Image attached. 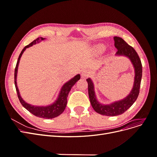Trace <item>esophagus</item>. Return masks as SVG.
Returning <instances> with one entry per match:
<instances>
[{"label": "esophagus", "instance_id": "esophagus-1", "mask_svg": "<svg viewBox=\"0 0 157 157\" xmlns=\"http://www.w3.org/2000/svg\"><path fill=\"white\" fill-rule=\"evenodd\" d=\"M90 75V73L89 72L88 70H84L82 72L81 76H82V78H85V77H88Z\"/></svg>", "mask_w": 157, "mask_h": 157}]
</instances>
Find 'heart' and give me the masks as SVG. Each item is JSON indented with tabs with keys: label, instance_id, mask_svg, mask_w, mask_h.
<instances>
[{
	"label": "heart",
	"instance_id": "1",
	"mask_svg": "<svg viewBox=\"0 0 157 157\" xmlns=\"http://www.w3.org/2000/svg\"><path fill=\"white\" fill-rule=\"evenodd\" d=\"M103 49H104V47L102 45H98L96 47V50L98 51H102V50H103Z\"/></svg>",
	"mask_w": 157,
	"mask_h": 157
}]
</instances>
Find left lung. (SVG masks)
I'll list each match as a JSON object with an SVG mask.
<instances>
[{"label": "left lung", "mask_w": 157, "mask_h": 157, "mask_svg": "<svg viewBox=\"0 0 157 157\" xmlns=\"http://www.w3.org/2000/svg\"><path fill=\"white\" fill-rule=\"evenodd\" d=\"M115 46L117 49V56H124L131 61L135 70L134 86L127 97L120 101L113 102L109 105H103L99 103L95 95L93 82L90 78L86 79L88 84V95L91 105L94 111L102 115L117 116L126 111L136 101L140 93L142 77V65L140 57L134 48L128 45L122 38L115 36Z\"/></svg>", "instance_id": "left-lung-1"}]
</instances>
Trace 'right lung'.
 <instances>
[{
	"label": "right lung",
	"instance_id": "add662e5",
	"mask_svg": "<svg viewBox=\"0 0 157 157\" xmlns=\"http://www.w3.org/2000/svg\"><path fill=\"white\" fill-rule=\"evenodd\" d=\"M44 39L45 38H42V37L37 38L36 39L33 40L31 43L25 46L24 48L22 50L20 56H19V58L17 61L16 68H15V73H14V82H15V86H16L17 94V97L19 98V100H20V103H21V105L24 107L27 111H29L31 113H32L33 115H34L35 116L39 118H47V119H50V118H53L60 115L64 111L66 105H67V98L68 96V94L70 92L71 88H72L75 85V84L80 78V75L79 74L77 75L73 78H71L70 80H69L68 82H67L65 84H63V86L61 89V91L59 92L58 99H56V101L54 103L51 104L50 105H47V106L32 105L31 104L27 103L23 100L20 96V92H19V90L17 86V82H16L17 68H18L19 63H20V58L23 52H24V51L26 50V48H29V47L33 46V44L39 43V42L44 40Z\"/></svg>",
	"mask_w": 157,
	"mask_h": 157
}]
</instances>
